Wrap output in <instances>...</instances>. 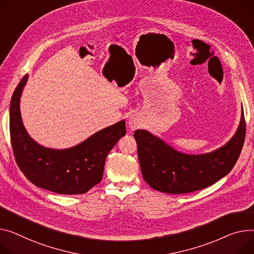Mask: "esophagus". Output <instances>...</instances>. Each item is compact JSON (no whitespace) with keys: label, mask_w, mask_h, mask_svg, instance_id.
Returning a JSON list of instances; mask_svg holds the SVG:
<instances>
[{"label":"esophagus","mask_w":254,"mask_h":254,"mask_svg":"<svg viewBox=\"0 0 254 254\" xmlns=\"http://www.w3.org/2000/svg\"><path fill=\"white\" fill-rule=\"evenodd\" d=\"M128 127L130 129H136L140 127V118L137 115H132L128 120Z\"/></svg>","instance_id":"1"}]
</instances>
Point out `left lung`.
I'll return each instance as SVG.
<instances>
[{"label":"left lung","mask_w":254,"mask_h":254,"mask_svg":"<svg viewBox=\"0 0 254 254\" xmlns=\"http://www.w3.org/2000/svg\"><path fill=\"white\" fill-rule=\"evenodd\" d=\"M245 118L224 146L204 154H186L148 130L133 132L143 179L154 190L185 194L209 187L227 176L237 162L245 140Z\"/></svg>","instance_id":"1"}]
</instances>
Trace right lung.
Returning <instances> with one entry per match:
<instances>
[{
    "mask_svg": "<svg viewBox=\"0 0 254 254\" xmlns=\"http://www.w3.org/2000/svg\"><path fill=\"white\" fill-rule=\"evenodd\" d=\"M27 79L25 74L10 103V137L17 165L39 188L64 195L88 192L102 180L105 159L126 134V122L101 129L68 149L46 148L30 138L22 123L20 97Z\"/></svg>",
    "mask_w": 254,
    "mask_h": 254,
    "instance_id": "1",
    "label": "right lung"
}]
</instances>
